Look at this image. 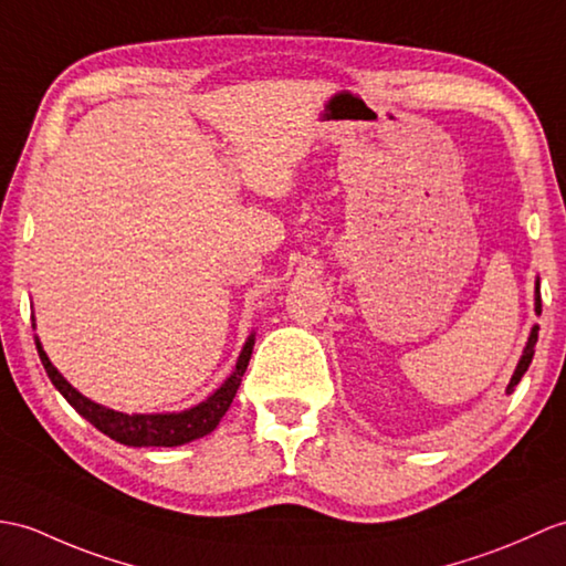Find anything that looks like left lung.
<instances>
[{
	"mask_svg": "<svg viewBox=\"0 0 566 566\" xmlns=\"http://www.w3.org/2000/svg\"><path fill=\"white\" fill-rule=\"evenodd\" d=\"M537 298H535V311L541 313V286H537ZM537 331H541V327H533V333H531V337H528V345H525V349H523V357H521V361H518V366H516V371H514V376H511V384H509V388H506V392H511L514 390L516 386H518V380L523 378V374L528 371V366H531V361H533V354H535V343H537Z\"/></svg>",
	"mask_w": 566,
	"mask_h": 566,
	"instance_id": "1",
	"label": "left lung"
}]
</instances>
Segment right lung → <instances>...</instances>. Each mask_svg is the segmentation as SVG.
Wrapping results in <instances>:
<instances>
[{
  "label": "right lung",
  "mask_w": 566,
  "mask_h": 566,
  "mask_svg": "<svg viewBox=\"0 0 566 566\" xmlns=\"http://www.w3.org/2000/svg\"><path fill=\"white\" fill-rule=\"evenodd\" d=\"M253 343L255 339L251 335L241 352L239 364H235L233 376L214 392V396H209L205 402L192 407V410L178 412V415H123V412L108 410V407L91 402L88 398L82 396V392H76L67 380L57 374L55 366L50 364L48 354L43 352L41 343H38L35 337L38 357H41L52 386L62 392L64 400H67L84 419H88V422L98 431H103L105 437H111L125 446H139V449L142 446H180L192 439H200L205 433L212 431L219 424V419L227 415V410L233 402L235 390L241 386V378L253 354Z\"/></svg>",
  "instance_id": "1"
}]
</instances>
